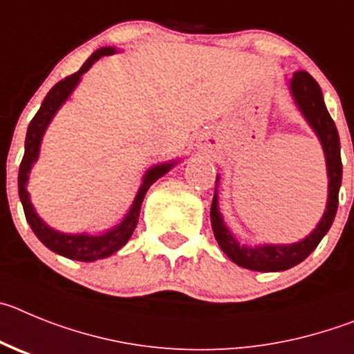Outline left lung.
I'll return each instance as SVG.
<instances>
[{"instance_id": "8db88e82", "label": "left lung", "mask_w": 354, "mask_h": 354, "mask_svg": "<svg viewBox=\"0 0 354 354\" xmlns=\"http://www.w3.org/2000/svg\"><path fill=\"white\" fill-rule=\"evenodd\" d=\"M291 95L295 98V104L298 106L300 113L307 120L312 130L319 138L321 145L326 157V171H328V203L326 212L316 229L304 238L298 243L289 245H261V247H245L240 241L232 236L231 231L225 227L224 218L218 212V199H216V190L213 196L212 209V227L215 240L218 241L225 256L236 263L238 266L254 272H284L292 268L301 261L307 259L310 252L319 245L323 236L332 227L333 218H335L337 206H339V189L342 183V160H340V141L339 132L333 123L332 116L324 106L323 93H321L319 84L305 70H298L292 74L291 79ZM218 181V176H216Z\"/></svg>"}]
</instances>
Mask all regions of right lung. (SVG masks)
Listing matches in <instances>:
<instances>
[{
    "instance_id": "add662e5",
    "label": "right lung",
    "mask_w": 354,
    "mask_h": 354,
    "mask_svg": "<svg viewBox=\"0 0 354 354\" xmlns=\"http://www.w3.org/2000/svg\"><path fill=\"white\" fill-rule=\"evenodd\" d=\"M114 53H116L114 47H102V49L95 50L75 74L68 75V77H65L63 81H59L58 84H54L53 88H50L47 97L44 98L42 106H40V109H38V113L35 114V118L30 122V127H28L26 142H24V157H22L21 167H19V197H21L22 208H24V215H26L28 224L33 229V232L37 234L38 240L42 241L49 250L59 254V256L68 257V259L74 261H84V263L104 259V257L111 256V254H114L116 250H120V248L130 240L133 229L138 225L142 199H145L148 189L158 180V178L164 176V174L176 164V162H165V164L153 165L151 169L146 171L141 187H139L138 190V196H136V199H133L132 203V208L129 209V213L125 215L122 224H118L116 227L102 232V234H95L93 236V234H86V232H82V234H66V232H59L56 231V229L49 227V225L37 215V212H35L33 205H31L30 201V194H28L26 190V183L28 178H30L31 167H33V164L37 162L38 153H40V142H42L46 129L49 127L50 120L54 118L56 111L65 104L66 98L70 97V93H72L75 86L79 84L81 75L84 74V72H88L90 66L93 65L97 59H100L102 56H109V54Z\"/></svg>"
}]
</instances>
